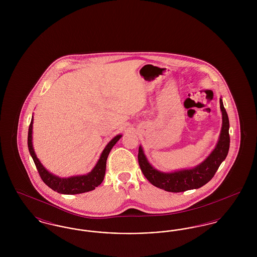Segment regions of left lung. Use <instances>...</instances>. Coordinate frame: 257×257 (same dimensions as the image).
<instances>
[{"label": "left lung", "instance_id": "obj_1", "mask_svg": "<svg viewBox=\"0 0 257 257\" xmlns=\"http://www.w3.org/2000/svg\"><path fill=\"white\" fill-rule=\"evenodd\" d=\"M220 110L222 113V126L220 139L217 147L208 156L207 159L199 166L191 170L174 171V172H161L155 170L147 161L144 154L143 148L139 147L138 160L141 170L147 180L155 187L163 189L167 192L180 193L188 190L198 189L208 183L218 171L221 162L226 158L229 150V120L227 112L223 107L221 99L220 100Z\"/></svg>", "mask_w": 257, "mask_h": 257}]
</instances>
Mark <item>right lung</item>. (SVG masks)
<instances>
[{
	"label": "right lung",
	"mask_w": 257,
	"mask_h": 257,
	"mask_svg": "<svg viewBox=\"0 0 257 257\" xmlns=\"http://www.w3.org/2000/svg\"><path fill=\"white\" fill-rule=\"evenodd\" d=\"M32 133H33V118L29 126V133H28V147H29L30 154L35 162V165L37 167V171L42 181L52 190L64 195H76V194L86 193L94 190L96 187L102 183L105 176L106 163H107V158L109 156L110 149L121 138V135H117L110 141V143L107 145V147H105V149L103 150L96 166L88 174L82 175V176H73L69 178H60L50 173L49 171H46L45 168L40 164L39 160L37 159V155L33 148V144H32Z\"/></svg>",
	"instance_id": "add662e5"
}]
</instances>
